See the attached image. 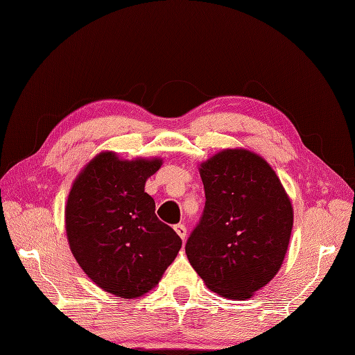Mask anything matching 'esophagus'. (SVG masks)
Returning a JSON list of instances; mask_svg holds the SVG:
<instances>
[{"mask_svg": "<svg viewBox=\"0 0 355 355\" xmlns=\"http://www.w3.org/2000/svg\"><path fill=\"white\" fill-rule=\"evenodd\" d=\"M174 230H175V232L178 234V237L184 241V240H186V235H187L186 226H184L183 223H178V225H175V226H174Z\"/></svg>", "mask_w": 355, "mask_h": 355, "instance_id": "obj_1", "label": "esophagus"}]
</instances>
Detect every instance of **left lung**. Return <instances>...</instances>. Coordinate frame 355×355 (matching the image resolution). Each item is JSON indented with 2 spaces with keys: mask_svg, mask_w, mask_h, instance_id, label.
I'll return each mask as SVG.
<instances>
[{
  "mask_svg": "<svg viewBox=\"0 0 355 355\" xmlns=\"http://www.w3.org/2000/svg\"><path fill=\"white\" fill-rule=\"evenodd\" d=\"M205 208L186 244L207 288L248 300L277 275L294 223L293 202L270 163L246 148H226L199 165Z\"/></svg>",
  "mask_w": 355,
  "mask_h": 355,
  "instance_id": "obj_1",
  "label": "left lung"
}]
</instances>
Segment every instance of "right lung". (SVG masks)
Here are the masks:
<instances>
[{
	"label": "right lung",
	"mask_w": 355,
	"mask_h": 355,
	"mask_svg": "<svg viewBox=\"0 0 355 355\" xmlns=\"http://www.w3.org/2000/svg\"><path fill=\"white\" fill-rule=\"evenodd\" d=\"M160 157L121 159L102 151L80 169L67 196L64 222L71 253L85 275L109 294L150 293L181 249V239L157 219L147 180Z\"/></svg>",
	"instance_id": "1"
}]
</instances>
